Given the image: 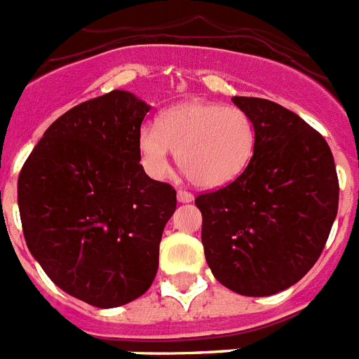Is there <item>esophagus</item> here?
<instances>
[{
	"mask_svg": "<svg viewBox=\"0 0 359 359\" xmlns=\"http://www.w3.org/2000/svg\"><path fill=\"white\" fill-rule=\"evenodd\" d=\"M177 198H179V203H191L194 201V195L186 191V189H179L177 191Z\"/></svg>",
	"mask_w": 359,
	"mask_h": 359,
	"instance_id": "34e87169",
	"label": "esophagus"
}]
</instances>
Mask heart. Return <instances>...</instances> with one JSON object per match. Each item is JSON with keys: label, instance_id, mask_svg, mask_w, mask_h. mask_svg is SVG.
<instances>
[{"label": "heart", "instance_id": "obj_1", "mask_svg": "<svg viewBox=\"0 0 359 359\" xmlns=\"http://www.w3.org/2000/svg\"><path fill=\"white\" fill-rule=\"evenodd\" d=\"M257 133L246 111L213 102H184L144 126L138 149L144 170L153 179L170 173V151L194 184L221 188L248 168Z\"/></svg>", "mask_w": 359, "mask_h": 359}]
</instances>
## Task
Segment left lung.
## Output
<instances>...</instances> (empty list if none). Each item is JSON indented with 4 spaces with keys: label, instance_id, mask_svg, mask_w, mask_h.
<instances>
[{
    "label": "left lung",
    "instance_id": "8db88e82",
    "mask_svg": "<svg viewBox=\"0 0 359 359\" xmlns=\"http://www.w3.org/2000/svg\"><path fill=\"white\" fill-rule=\"evenodd\" d=\"M254 120L248 168L195 198L204 255L221 285L272 296L299 281L325 248L338 213L339 182L327 140L276 102L233 96Z\"/></svg>",
    "mask_w": 359,
    "mask_h": 359
}]
</instances>
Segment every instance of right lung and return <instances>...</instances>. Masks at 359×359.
I'll return each instance as SVG.
<instances>
[{
  "label": "right lung",
  "instance_id": "add662e5",
  "mask_svg": "<svg viewBox=\"0 0 359 359\" xmlns=\"http://www.w3.org/2000/svg\"><path fill=\"white\" fill-rule=\"evenodd\" d=\"M146 102L111 91L49 126L18 179L27 246L69 296L98 309L137 299L158 270L177 191L149 179L138 137Z\"/></svg>",
  "mask_w": 359,
  "mask_h": 359
}]
</instances>
